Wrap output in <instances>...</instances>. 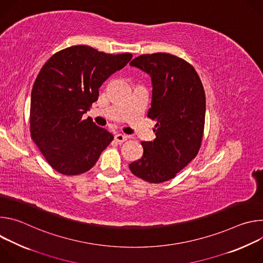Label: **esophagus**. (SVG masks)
I'll use <instances>...</instances> for the list:
<instances>
[{
  "instance_id": "34e87169",
  "label": "esophagus",
  "mask_w": 263,
  "mask_h": 263,
  "mask_svg": "<svg viewBox=\"0 0 263 263\" xmlns=\"http://www.w3.org/2000/svg\"><path fill=\"white\" fill-rule=\"evenodd\" d=\"M115 139H116V141L122 143V142H124V141H126L128 139V136L125 135V134H117L115 136Z\"/></svg>"
}]
</instances>
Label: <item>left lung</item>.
I'll use <instances>...</instances> for the list:
<instances>
[{
    "mask_svg": "<svg viewBox=\"0 0 263 263\" xmlns=\"http://www.w3.org/2000/svg\"><path fill=\"white\" fill-rule=\"evenodd\" d=\"M152 78L147 118L156 121L153 141H141V158L129 164L148 183L168 181L199 153L204 135L206 99L195 67L167 53L143 54L130 62Z\"/></svg>",
    "mask_w": 263,
    "mask_h": 263,
    "instance_id": "8db88e82",
    "label": "left lung"
}]
</instances>
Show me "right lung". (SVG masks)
<instances>
[{"mask_svg":"<svg viewBox=\"0 0 263 263\" xmlns=\"http://www.w3.org/2000/svg\"><path fill=\"white\" fill-rule=\"evenodd\" d=\"M132 58L106 54L88 46L55 53L42 67L31 92L30 133L47 162L66 176L89 171L114 139L83 114L99 98V88Z\"/></svg>","mask_w":263,"mask_h":263,"instance_id":"obj_1","label":"right lung"}]
</instances>
